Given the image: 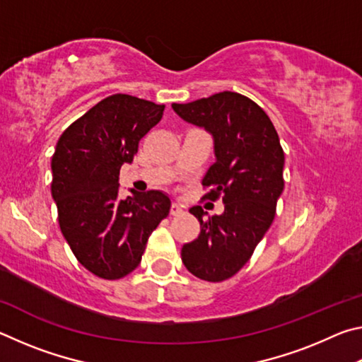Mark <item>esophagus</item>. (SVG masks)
I'll return each mask as SVG.
<instances>
[{"mask_svg": "<svg viewBox=\"0 0 362 362\" xmlns=\"http://www.w3.org/2000/svg\"><path fill=\"white\" fill-rule=\"evenodd\" d=\"M170 214H173V216H179V214H182V207L177 203H174L170 206Z\"/></svg>", "mask_w": 362, "mask_h": 362, "instance_id": "obj_1", "label": "esophagus"}]
</instances>
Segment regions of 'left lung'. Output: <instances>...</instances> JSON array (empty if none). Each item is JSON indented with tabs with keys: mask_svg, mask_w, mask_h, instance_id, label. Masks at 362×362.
I'll use <instances>...</instances> for the list:
<instances>
[{
	"mask_svg": "<svg viewBox=\"0 0 362 362\" xmlns=\"http://www.w3.org/2000/svg\"><path fill=\"white\" fill-rule=\"evenodd\" d=\"M174 112L189 124L204 127L214 140L216 163L207 169L204 198L222 196L225 211L204 218L207 212L193 206L199 220L194 241L183 244L182 262L196 278L218 283L246 265L276 214L284 189V151L268 115L238 93L214 94L189 103H173Z\"/></svg>",
	"mask_w": 362,
	"mask_h": 362,
	"instance_id": "obj_1",
	"label": "left lung"
}]
</instances>
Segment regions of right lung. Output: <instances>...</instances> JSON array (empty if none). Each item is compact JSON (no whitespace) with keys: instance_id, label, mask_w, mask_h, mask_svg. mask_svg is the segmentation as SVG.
I'll return each instance as SVG.
<instances>
[{"instance_id":"1","label":"right lung","mask_w":362,"mask_h":362,"mask_svg":"<svg viewBox=\"0 0 362 362\" xmlns=\"http://www.w3.org/2000/svg\"><path fill=\"white\" fill-rule=\"evenodd\" d=\"M164 105L127 94L97 103L66 127L54 151L51 193L59 225L78 262L95 276L119 279L139 267L151 231L169 216L159 189L121 199L119 169L163 118Z\"/></svg>"}]
</instances>
